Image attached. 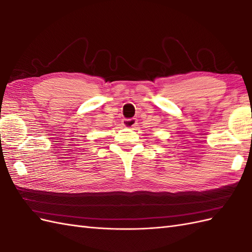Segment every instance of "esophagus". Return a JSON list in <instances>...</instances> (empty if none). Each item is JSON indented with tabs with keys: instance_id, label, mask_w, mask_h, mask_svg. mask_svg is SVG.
<instances>
[{
	"instance_id": "esophagus-1",
	"label": "esophagus",
	"mask_w": 252,
	"mask_h": 252,
	"mask_svg": "<svg viewBox=\"0 0 252 252\" xmlns=\"http://www.w3.org/2000/svg\"><path fill=\"white\" fill-rule=\"evenodd\" d=\"M137 125L136 118H126L122 120V126L126 127H133Z\"/></svg>"
}]
</instances>
